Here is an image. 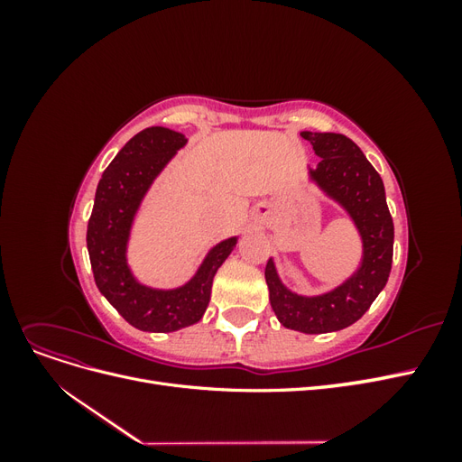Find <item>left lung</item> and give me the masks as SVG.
<instances>
[{"instance_id": "left-lung-1", "label": "left lung", "mask_w": 462, "mask_h": 462, "mask_svg": "<svg viewBox=\"0 0 462 462\" xmlns=\"http://www.w3.org/2000/svg\"><path fill=\"white\" fill-rule=\"evenodd\" d=\"M316 152V170L310 179L329 199L345 208L362 239L360 268L345 283L318 297H302L289 291L270 258L265 283L277 319L302 333L339 331L365 316L385 287L393 262V219L385 202L383 180L362 150L337 133L302 131Z\"/></svg>"}]
</instances>
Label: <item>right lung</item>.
<instances>
[{
	"label": "right lung",
	"instance_id": "obj_1",
	"mask_svg": "<svg viewBox=\"0 0 462 462\" xmlns=\"http://www.w3.org/2000/svg\"><path fill=\"white\" fill-rule=\"evenodd\" d=\"M185 144V134L165 127L134 134L104 171L88 219L87 246L94 282L109 304L143 331L167 333L197 324L208 309L214 275L236 245V236L216 245L190 282L177 289H152L131 273L127 243L138 206L153 179Z\"/></svg>",
	"mask_w": 462,
	"mask_h": 462
}]
</instances>
